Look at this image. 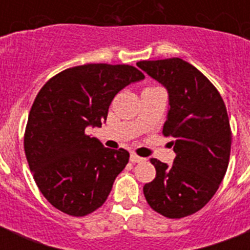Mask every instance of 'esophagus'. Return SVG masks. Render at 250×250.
Returning a JSON list of instances; mask_svg holds the SVG:
<instances>
[{"label":"esophagus","mask_w":250,"mask_h":250,"mask_svg":"<svg viewBox=\"0 0 250 250\" xmlns=\"http://www.w3.org/2000/svg\"><path fill=\"white\" fill-rule=\"evenodd\" d=\"M129 160H131V162H132V164H137V162H143V161H144V158H143V157L137 156L136 153H131V158H129Z\"/></svg>","instance_id":"obj_1"}]
</instances>
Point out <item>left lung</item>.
<instances>
[{"instance_id":"8db88e82","label":"left lung","mask_w":250,"mask_h":250,"mask_svg":"<svg viewBox=\"0 0 250 250\" xmlns=\"http://www.w3.org/2000/svg\"><path fill=\"white\" fill-rule=\"evenodd\" d=\"M137 66L168 90L164 136L176 153L172 165L150 158L156 178L144 186L146 202L170 219L192 215L210 201L229 167L232 132L221 93L180 58L140 61Z\"/></svg>"}]
</instances>
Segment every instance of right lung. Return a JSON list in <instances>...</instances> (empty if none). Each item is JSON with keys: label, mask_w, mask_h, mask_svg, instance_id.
<instances>
[{"label": "right lung", "mask_w": 250, "mask_h": 250, "mask_svg": "<svg viewBox=\"0 0 250 250\" xmlns=\"http://www.w3.org/2000/svg\"><path fill=\"white\" fill-rule=\"evenodd\" d=\"M144 79L129 64L66 68L42 85L29 110L24 152L39 189L56 209L84 217L101 208L128 164L125 149H109L85 133L101 127L115 94Z\"/></svg>", "instance_id": "right-lung-1"}]
</instances>
